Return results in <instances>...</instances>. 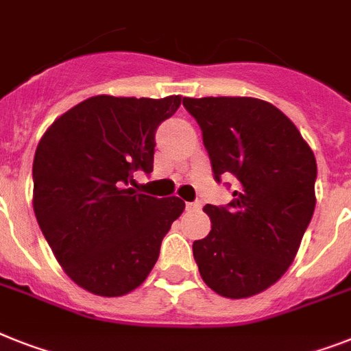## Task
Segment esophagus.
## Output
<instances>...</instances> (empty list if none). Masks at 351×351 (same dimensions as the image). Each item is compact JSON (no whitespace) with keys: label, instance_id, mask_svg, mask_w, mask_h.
I'll return each mask as SVG.
<instances>
[{"label":"esophagus","instance_id":"esophagus-1","mask_svg":"<svg viewBox=\"0 0 351 351\" xmlns=\"http://www.w3.org/2000/svg\"><path fill=\"white\" fill-rule=\"evenodd\" d=\"M186 208H188V210H201V202H199V201L186 202Z\"/></svg>","mask_w":351,"mask_h":351}]
</instances>
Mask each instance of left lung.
Wrapping results in <instances>:
<instances>
[{
    "label": "left lung",
    "mask_w": 351,
    "mask_h": 351,
    "mask_svg": "<svg viewBox=\"0 0 351 351\" xmlns=\"http://www.w3.org/2000/svg\"><path fill=\"white\" fill-rule=\"evenodd\" d=\"M197 120L217 181L233 173L228 208L206 204L211 231L193 258L211 291L231 300L260 294L294 262L315 208L317 165L298 127L251 97L182 98Z\"/></svg>",
    "instance_id": "1"
}]
</instances>
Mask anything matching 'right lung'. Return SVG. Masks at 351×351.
<instances>
[{"label": "right lung", "mask_w": 351, "mask_h": 351, "mask_svg": "<svg viewBox=\"0 0 351 351\" xmlns=\"http://www.w3.org/2000/svg\"><path fill=\"white\" fill-rule=\"evenodd\" d=\"M179 106V95H97L60 114L40 138L32 204L57 262L84 291L125 296L158 262L184 202L143 195L129 182L136 172H152L156 129Z\"/></svg>", "instance_id": "1"}]
</instances>
